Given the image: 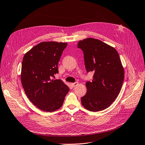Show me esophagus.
Listing matches in <instances>:
<instances>
[{"label": "esophagus", "instance_id": "obj_1", "mask_svg": "<svg viewBox=\"0 0 145 145\" xmlns=\"http://www.w3.org/2000/svg\"><path fill=\"white\" fill-rule=\"evenodd\" d=\"M78 84V82H75L72 83V84H71V85H72V86L73 87H74L75 86H76Z\"/></svg>", "mask_w": 145, "mask_h": 145}]
</instances>
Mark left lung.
I'll use <instances>...</instances> for the list:
<instances>
[{"label": "left lung", "mask_w": 145, "mask_h": 145, "mask_svg": "<svg viewBox=\"0 0 145 145\" xmlns=\"http://www.w3.org/2000/svg\"><path fill=\"white\" fill-rule=\"evenodd\" d=\"M78 48L84 52L87 72H93L91 82H87L86 94L81 97L84 108L90 111L105 110L118 97L124 80V69L113 47L99 40H80Z\"/></svg>", "instance_id": "1"}]
</instances>
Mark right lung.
<instances>
[{
  "mask_svg": "<svg viewBox=\"0 0 145 145\" xmlns=\"http://www.w3.org/2000/svg\"><path fill=\"white\" fill-rule=\"evenodd\" d=\"M67 45L43 41L23 57L20 75L23 88L30 101L42 111L58 110L70 90L61 79H52L58 72V64Z\"/></svg>",
  "mask_w": 145,
  "mask_h": 145,
  "instance_id": "obj_1",
  "label": "right lung"
}]
</instances>
